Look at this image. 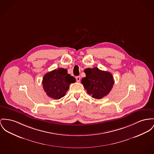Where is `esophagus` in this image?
<instances>
[{
    "label": "esophagus",
    "instance_id": "esophagus-1",
    "mask_svg": "<svg viewBox=\"0 0 154 154\" xmlns=\"http://www.w3.org/2000/svg\"><path fill=\"white\" fill-rule=\"evenodd\" d=\"M76 81H77V82H79L80 80H81V76H76Z\"/></svg>",
    "mask_w": 154,
    "mask_h": 154
}]
</instances>
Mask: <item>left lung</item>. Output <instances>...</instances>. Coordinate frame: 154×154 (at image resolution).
Returning a JSON list of instances; mask_svg holds the SVG:
<instances>
[{
    "label": "left lung",
    "mask_w": 154,
    "mask_h": 154,
    "mask_svg": "<svg viewBox=\"0 0 154 154\" xmlns=\"http://www.w3.org/2000/svg\"><path fill=\"white\" fill-rule=\"evenodd\" d=\"M84 72L86 77L82 78L81 82L87 93L92 97L100 99L111 91L114 81L110 72L101 71L96 67L85 69Z\"/></svg>",
    "instance_id": "obj_1"
}]
</instances>
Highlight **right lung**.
I'll return each mask as SVG.
<instances>
[{"label":"right lung","instance_id":"add662e5","mask_svg":"<svg viewBox=\"0 0 154 154\" xmlns=\"http://www.w3.org/2000/svg\"><path fill=\"white\" fill-rule=\"evenodd\" d=\"M75 82V78L68 74L66 69L58 68L47 73L43 77L42 84L46 94L58 100L65 95L70 84Z\"/></svg>","mask_w":154,"mask_h":154}]
</instances>
